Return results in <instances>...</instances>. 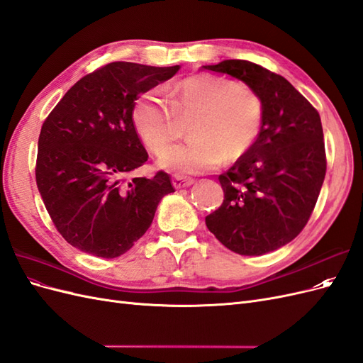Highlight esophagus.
<instances>
[{"label": "esophagus", "instance_id": "esophagus-1", "mask_svg": "<svg viewBox=\"0 0 363 363\" xmlns=\"http://www.w3.org/2000/svg\"><path fill=\"white\" fill-rule=\"evenodd\" d=\"M195 180L194 179H188V177H183V175L175 174L172 177V184L175 189H183V188H188V186L194 184Z\"/></svg>", "mask_w": 363, "mask_h": 363}]
</instances>
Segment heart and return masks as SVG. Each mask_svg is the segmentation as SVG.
Instances as JSON below:
<instances>
[{"label":"heart","mask_w":363,"mask_h":363,"mask_svg":"<svg viewBox=\"0 0 363 363\" xmlns=\"http://www.w3.org/2000/svg\"><path fill=\"white\" fill-rule=\"evenodd\" d=\"M193 118L188 145L160 155V164L179 174H201L245 156L265 121V104L256 89L224 77L200 74L182 80L171 103L150 91L133 111V123L145 147L159 155L181 133L180 120Z\"/></svg>","instance_id":"heart-1"}]
</instances>
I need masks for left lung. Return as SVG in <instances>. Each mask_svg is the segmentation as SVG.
Here are the masks:
<instances>
[{"mask_svg":"<svg viewBox=\"0 0 363 363\" xmlns=\"http://www.w3.org/2000/svg\"><path fill=\"white\" fill-rule=\"evenodd\" d=\"M256 89L265 104L259 139L219 175L224 201L206 225L228 250L262 256L291 242L309 221L325 177L320 113L284 79L247 60L206 65Z\"/></svg>","mask_w":363,"mask_h":363,"instance_id":"left-lung-1","label":"left lung"}]
</instances>
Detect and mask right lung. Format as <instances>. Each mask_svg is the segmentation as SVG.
I'll return each mask as SVG.
<instances>
[{
  "label": "right lung",
  "mask_w": 363,
  "mask_h": 363,
  "mask_svg": "<svg viewBox=\"0 0 363 363\" xmlns=\"http://www.w3.org/2000/svg\"><path fill=\"white\" fill-rule=\"evenodd\" d=\"M180 69L113 62L84 75L43 121L36 183L57 232L96 257L124 255L144 236L171 177H124L148 160L136 133V100Z\"/></svg>",
  "instance_id": "add662e5"
}]
</instances>
